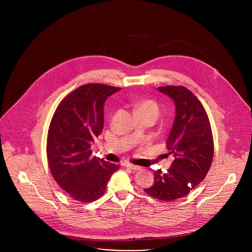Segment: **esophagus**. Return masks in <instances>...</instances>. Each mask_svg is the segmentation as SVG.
<instances>
[{
	"label": "esophagus",
	"instance_id": "1",
	"mask_svg": "<svg viewBox=\"0 0 252 252\" xmlns=\"http://www.w3.org/2000/svg\"><path fill=\"white\" fill-rule=\"evenodd\" d=\"M125 165H126V167H128V168L133 169V170L140 169V166H137V165H134V164H131V163H126Z\"/></svg>",
	"mask_w": 252,
	"mask_h": 252
}]
</instances>
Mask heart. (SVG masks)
I'll return each mask as SVG.
<instances>
[{"instance_id": "heart-1", "label": "heart", "mask_w": 252, "mask_h": 252, "mask_svg": "<svg viewBox=\"0 0 252 252\" xmlns=\"http://www.w3.org/2000/svg\"><path fill=\"white\" fill-rule=\"evenodd\" d=\"M136 110H137V113H140V112L151 113L156 118H158V116L159 114V107H158V103L155 100H152V99L143 100L140 103H138Z\"/></svg>"}]
</instances>
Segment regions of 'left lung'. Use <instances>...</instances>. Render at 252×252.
<instances>
[{
    "instance_id": "obj_1",
    "label": "left lung",
    "mask_w": 252,
    "mask_h": 252,
    "mask_svg": "<svg viewBox=\"0 0 252 252\" xmlns=\"http://www.w3.org/2000/svg\"><path fill=\"white\" fill-rule=\"evenodd\" d=\"M175 105L166 140L174 159L166 172L155 171V184L145 191L159 200L182 198L206 176L213 158V137L207 114L198 98L183 86L159 87Z\"/></svg>"
}]
</instances>
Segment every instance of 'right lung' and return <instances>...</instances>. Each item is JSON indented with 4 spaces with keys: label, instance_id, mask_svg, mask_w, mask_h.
Masks as SVG:
<instances>
[{
    "label": "right lung",
    "instance_id": "right-lung-1",
    "mask_svg": "<svg viewBox=\"0 0 252 252\" xmlns=\"http://www.w3.org/2000/svg\"><path fill=\"white\" fill-rule=\"evenodd\" d=\"M121 88L87 84L67 94L50 124L47 158L53 177L75 200L91 202L102 196L120 166L92 157V142L103 128V105Z\"/></svg>",
    "mask_w": 252,
    "mask_h": 252
}]
</instances>
